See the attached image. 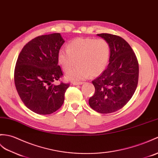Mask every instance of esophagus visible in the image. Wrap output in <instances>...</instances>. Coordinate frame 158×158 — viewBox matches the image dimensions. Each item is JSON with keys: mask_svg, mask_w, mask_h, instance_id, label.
Listing matches in <instances>:
<instances>
[{"mask_svg": "<svg viewBox=\"0 0 158 158\" xmlns=\"http://www.w3.org/2000/svg\"><path fill=\"white\" fill-rule=\"evenodd\" d=\"M84 83V82H81V81H73V85H81V84Z\"/></svg>", "mask_w": 158, "mask_h": 158, "instance_id": "esophagus-1", "label": "esophagus"}]
</instances>
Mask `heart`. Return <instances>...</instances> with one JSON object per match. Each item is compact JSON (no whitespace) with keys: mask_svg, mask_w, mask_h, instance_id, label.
<instances>
[{"mask_svg":"<svg viewBox=\"0 0 158 158\" xmlns=\"http://www.w3.org/2000/svg\"><path fill=\"white\" fill-rule=\"evenodd\" d=\"M110 47L104 39L79 38L67 45V50H60L58 54V62L64 72L68 73L70 79H84L89 77H96L107 67ZM76 61H75V60Z\"/></svg>","mask_w":158,"mask_h":158,"instance_id":"obj_1","label":"heart"}]
</instances>
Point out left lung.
Instances as JSON below:
<instances>
[{
  "mask_svg": "<svg viewBox=\"0 0 158 158\" xmlns=\"http://www.w3.org/2000/svg\"><path fill=\"white\" fill-rule=\"evenodd\" d=\"M110 47L107 69L92 81L95 93L89 99L90 107L102 114L114 112L123 108L137 89L139 63L131 46L118 35L100 34Z\"/></svg>",
  "mask_w": 158,
  "mask_h": 158,
  "instance_id": "8db88e82",
  "label": "left lung"
}]
</instances>
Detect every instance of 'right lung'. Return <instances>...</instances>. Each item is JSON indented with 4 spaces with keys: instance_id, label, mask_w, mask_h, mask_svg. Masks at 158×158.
<instances>
[{
    "instance_id": "obj_1",
    "label": "right lung",
    "mask_w": 158,
    "mask_h": 158,
    "mask_svg": "<svg viewBox=\"0 0 158 158\" xmlns=\"http://www.w3.org/2000/svg\"><path fill=\"white\" fill-rule=\"evenodd\" d=\"M64 42L59 33L38 36L26 44L16 62L14 81L17 93L29 110L50 114L63 104L70 83L54 85L63 74L58 54Z\"/></svg>"
}]
</instances>
